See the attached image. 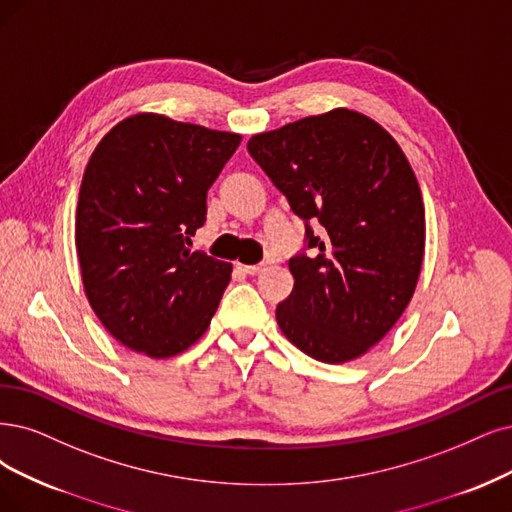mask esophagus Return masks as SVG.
Instances as JSON below:
<instances>
[{
	"label": "esophagus",
	"instance_id": "34e87169",
	"mask_svg": "<svg viewBox=\"0 0 512 512\" xmlns=\"http://www.w3.org/2000/svg\"><path fill=\"white\" fill-rule=\"evenodd\" d=\"M242 272L249 274V276H257V274L263 272V266H261V263H257V266H242Z\"/></svg>",
	"mask_w": 512,
	"mask_h": 512
}]
</instances>
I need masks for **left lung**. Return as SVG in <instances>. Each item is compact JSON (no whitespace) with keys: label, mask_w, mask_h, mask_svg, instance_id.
Wrapping results in <instances>:
<instances>
[{"label":"left lung","mask_w":512,"mask_h":512,"mask_svg":"<svg viewBox=\"0 0 512 512\" xmlns=\"http://www.w3.org/2000/svg\"><path fill=\"white\" fill-rule=\"evenodd\" d=\"M246 149L306 223L309 253L289 259L280 331L320 363L363 356L401 318L422 270L424 202L403 149L344 107L253 135Z\"/></svg>","instance_id":"left-lung-1"}]
</instances>
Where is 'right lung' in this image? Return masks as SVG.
<instances>
[{"label": "right lung", "instance_id": "add662e5", "mask_svg": "<svg viewBox=\"0 0 512 512\" xmlns=\"http://www.w3.org/2000/svg\"><path fill=\"white\" fill-rule=\"evenodd\" d=\"M238 145L236 132L137 113L92 151L75 249L94 314L126 348L168 358L211 325L232 266L189 244Z\"/></svg>", "mask_w": 512, "mask_h": 512}]
</instances>
